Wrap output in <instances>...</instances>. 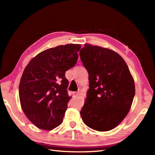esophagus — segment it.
<instances>
[{"label": "esophagus", "instance_id": "1", "mask_svg": "<svg viewBox=\"0 0 155 155\" xmlns=\"http://www.w3.org/2000/svg\"><path fill=\"white\" fill-rule=\"evenodd\" d=\"M73 96L74 97H77L79 96V92H74Z\"/></svg>", "mask_w": 155, "mask_h": 155}]
</instances>
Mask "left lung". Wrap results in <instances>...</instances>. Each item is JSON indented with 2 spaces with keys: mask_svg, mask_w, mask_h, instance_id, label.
Instances as JSON below:
<instances>
[{
  "mask_svg": "<svg viewBox=\"0 0 155 155\" xmlns=\"http://www.w3.org/2000/svg\"><path fill=\"white\" fill-rule=\"evenodd\" d=\"M80 57L89 80L81 117L92 129L110 130L124 120L132 106L135 94L133 76L121 56L110 49L86 43Z\"/></svg>",
  "mask_w": 155,
  "mask_h": 155,
  "instance_id": "left-lung-1",
  "label": "left lung"
}]
</instances>
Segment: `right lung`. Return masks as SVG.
Returning a JSON list of instances; mask_svg holds the SVG:
<instances>
[{
	"instance_id": "1",
	"label": "right lung",
	"mask_w": 155,
	"mask_h": 155,
	"mask_svg": "<svg viewBox=\"0 0 155 155\" xmlns=\"http://www.w3.org/2000/svg\"><path fill=\"white\" fill-rule=\"evenodd\" d=\"M79 44L59 45L42 51L25 67L19 84V98L26 117L35 126L51 130L59 126L72 97L65 72L77 62Z\"/></svg>"
}]
</instances>
